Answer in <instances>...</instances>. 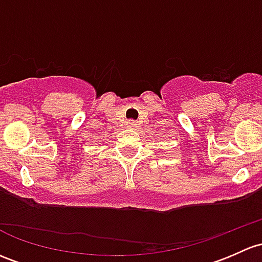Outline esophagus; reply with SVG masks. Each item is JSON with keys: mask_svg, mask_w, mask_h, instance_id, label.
Returning a JSON list of instances; mask_svg holds the SVG:
<instances>
[{"mask_svg": "<svg viewBox=\"0 0 262 262\" xmlns=\"http://www.w3.org/2000/svg\"><path fill=\"white\" fill-rule=\"evenodd\" d=\"M136 126H137L136 120H129V122L126 123V128H129V129H134Z\"/></svg>", "mask_w": 262, "mask_h": 262, "instance_id": "34e87169", "label": "esophagus"}]
</instances>
